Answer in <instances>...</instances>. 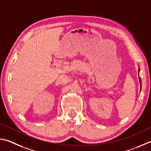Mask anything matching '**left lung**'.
Returning <instances> with one entry per match:
<instances>
[{"label":"left lung","instance_id":"8db88e82","mask_svg":"<svg viewBox=\"0 0 151 151\" xmlns=\"http://www.w3.org/2000/svg\"><path fill=\"white\" fill-rule=\"evenodd\" d=\"M139 81H140V83H141V79L140 78H139Z\"/></svg>","mask_w":151,"mask_h":151}]
</instances>
